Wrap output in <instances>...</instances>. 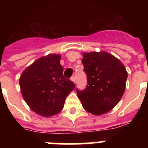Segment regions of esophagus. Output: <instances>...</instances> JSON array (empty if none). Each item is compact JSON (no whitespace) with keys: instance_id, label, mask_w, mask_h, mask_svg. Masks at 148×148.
I'll list each match as a JSON object with an SVG mask.
<instances>
[{"instance_id":"1","label":"esophagus","mask_w":148,"mask_h":148,"mask_svg":"<svg viewBox=\"0 0 148 148\" xmlns=\"http://www.w3.org/2000/svg\"><path fill=\"white\" fill-rule=\"evenodd\" d=\"M70 79H71L72 82H74V83H75V76L71 77V78H70Z\"/></svg>"}]
</instances>
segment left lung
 I'll return each instance as SVG.
<instances>
[{
  "label": "left lung",
  "mask_w": 148,
  "mask_h": 148,
  "mask_svg": "<svg viewBox=\"0 0 148 148\" xmlns=\"http://www.w3.org/2000/svg\"><path fill=\"white\" fill-rule=\"evenodd\" d=\"M84 71L87 86L76 88L84 109L93 115H101L113 109L122 97L127 73L119 59L106 52L84 53Z\"/></svg>",
  "instance_id": "1"
}]
</instances>
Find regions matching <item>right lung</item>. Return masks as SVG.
Here are the masks:
<instances>
[{"label":"right lung","mask_w":148,"mask_h":148,"mask_svg":"<svg viewBox=\"0 0 148 148\" xmlns=\"http://www.w3.org/2000/svg\"><path fill=\"white\" fill-rule=\"evenodd\" d=\"M61 56L51 54L30 65L21 75L23 97L34 112L44 117L59 113L75 84L63 75Z\"/></svg>","instance_id":"obj_1"}]
</instances>
